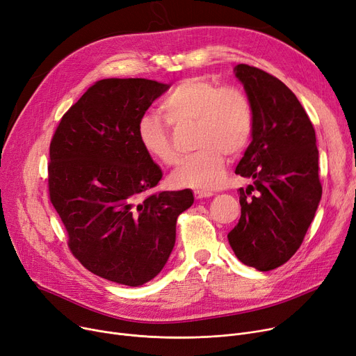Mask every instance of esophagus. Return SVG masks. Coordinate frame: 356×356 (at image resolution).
<instances>
[{
  "instance_id": "1",
  "label": "esophagus",
  "mask_w": 356,
  "mask_h": 356,
  "mask_svg": "<svg viewBox=\"0 0 356 356\" xmlns=\"http://www.w3.org/2000/svg\"><path fill=\"white\" fill-rule=\"evenodd\" d=\"M194 197H195L197 200H201V198H210V197H213V193H210V191H201V190H197V191H194Z\"/></svg>"
}]
</instances>
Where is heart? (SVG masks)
<instances>
[{"mask_svg": "<svg viewBox=\"0 0 356 356\" xmlns=\"http://www.w3.org/2000/svg\"><path fill=\"white\" fill-rule=\"evenodd\" d=\"M161 111L175 126L195 124L197 154L184 159L171 177L175 187L214 190L226 175L225 155L238 156L246 147L253 115L249 98L236 88H220L202 76L181 81L162 101ZM138 138L146 154L163 165H175L178 154L168 126L155 114L140 117Z\"/></svg>", "mask_w": 356, "mask_h": 356, "instance_id": "1", "label": "heart"}]
</instances>
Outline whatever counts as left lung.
I'll return each mask as SVG.
<instances>
[{
	"label": "left lung",
	"instance_id": "1",
	"mask_svg": "<svg viewBox=\"0 0 356 356\" xmlns=\"http://www.w3.org/2000/svg\"><path fill=\"white\" fill-rule=\"evenodd\" d=\"M233 72L253 115L252 142L234 172L252 184L239 188L241 218L227 239L242 264L270 270L297 252L318 207L316 133L294 92L278 78L245 63Z\"/></svg>",
	"mask_w": 356,
	"mask_h": 356
}]
</instances>
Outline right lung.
<instances>
[{
	"label": "right lung",
	"instance_id": "add662e5",
	"mask_svg": "<svg viewBox=\"0 0 356 356\" xmlns=\"http://www.w3.org/2000/svg\"><path fill=\"white\" fill-rule=\"evenodd\" d=\"M169 88L143 78H107L66 111L50 142L49 194L75 258L129 286L154 280L175 246L190 190L147 195L162 178L138 138L146 110Z\"/></svg>",
	"mask_w": 356,
	"mask_h": 356
}]
</instances>
